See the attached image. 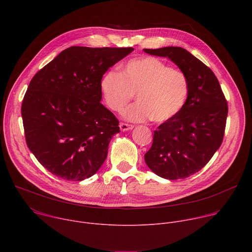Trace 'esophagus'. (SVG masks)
Listing matches in <instances>:
<instances>
[{"mask_svg":"<svg viewBox=\"0 0 252 252\" xmlns=\"http://www.w3.org/2000/svg\"><path fill=\"white\" fill-rule=\"evenodd\" d=\"M120 127L123 131H126V130H129V129H132L133 128V126L132 125H128V124H126V123H121L120 124Z\"/></svg>","mask_w":252,"mask_h":252,"instance_id":"obj_1","label":"esophagus"}]
</instances>
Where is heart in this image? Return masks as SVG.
<instances>
[{
  "mask_svg": "<svg viewBox=\"0 0 252 252\" xmlns=\"http://www.w3.org/2000/svg\"><path fill=\"white\" fill-rule=\"evenodd\" d=\"M99 87L105 104L118 113L126 109L136 94L138 101L125 113V118L131 122L163 123L174 118L183 110L190 91L186 73L155 57L127 61L121 74L106 71Z\"/></svg>",
  "mask_w": 252,
  "mask_h": 252,
  "instance_id": "1",
  "label": "heart"
}]
</instances>
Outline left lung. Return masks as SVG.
Masks as SVG:
<instances>
[{"label": "left lung", "mask_w": 252, "mask_h": 252, "mask_svg": "<svg viewBox=\"0 0 252 252\" xmlns=\"http://www.w3.org/2000/svg\"><path fill=\"white\" fill-rule=\"evenodd\" d=\"M143 51L168 58L186 73L190 85L183 110L155 130L153 146L145 155L146 163L162 178L189 177L199 171L221 146L227 101L213 71L187 50L165 47Z\"/></svg>", "instance_id": "1"}]
</instances>
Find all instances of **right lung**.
I'll list each match as a JSON object with an SVG mask.
<instances>
[{"label": "right lung", "instance_id": "right-lung-1", "mask_svg": "<svg viewBox=\"0 0 252 252\" xmlns=\"http://www.w3.org/2000/svg\"><path fill=\"white\" fill-rule=\"evenodd\" d=\"M133 48L70 47L33 76L22 103L28 148L51 173L81 182L94 175L120 132L99 101L105 71Z\"/></svg>", "mask_w": 252, "mask_h": 252}]
</instances>
